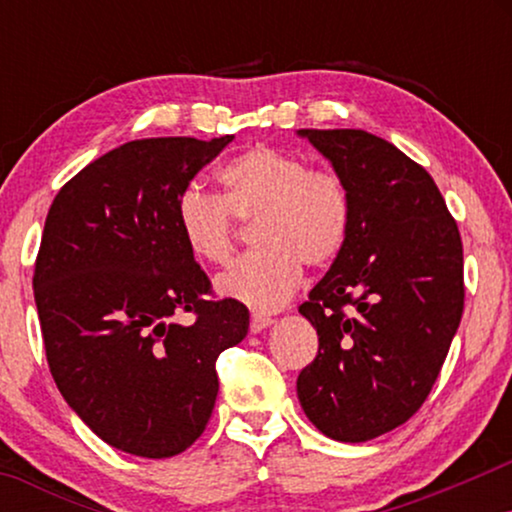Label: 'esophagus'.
I'll use <instances>...</instances> for the list:
<instances>
[{
  "label": "esophagus",
  "mask_w": 512,
  "mask_h": 512,
  "mask_svg": "<svg viewBox=\"0 0 512 512\" xmlns=\"http://www.w3.org/2000/svg\"><path fill=\"white\" fill-rule=\"evenodd\" d=\"M272 317H265V314H254V317H251V333H261L263 328H268V326H272Z\"/></svg>",
  "instance_id": "esophagus-1"
}]
</instances>
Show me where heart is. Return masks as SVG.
I'll return each instance as SVG.
<instances>
[{
	"label": "heart",
	"mask_w": 512,
	"mask_h": 512,
	"mask_svg": "<svg viewBox=\"0 0 512 512\" xmlns=\"http://www.w3.org/2000/svg\"><path fill=\"white\" fill-rule=\"evenodd\" d=\"M223 193L186 188L174 216L186 249L202 263H226L237 224L254 223L256 251L237 258L216 286L254 310L282 307L305 268L319 270L342 254L352 233V195L328 167H310L296 153L258 144L219 170Z\"/></svg>",
	"instance_id": "obj_1"
}]
</instances>
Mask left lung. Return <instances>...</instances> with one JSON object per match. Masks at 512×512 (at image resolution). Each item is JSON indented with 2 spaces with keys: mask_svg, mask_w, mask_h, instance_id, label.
<instances>
[{
  "mask_svg": "<svg viewBox=\"0 0 512 512\" xmlns=\"http://www.w3.org/2000/svg\"><path fill=\"white\" fill-rule=\"evenodd\" d=\"M352 195V233L298 312L319 352L298 375L324 436L366 443L422 408L464 312V247L431 174L366 130H300Z\"/></svg>",
  "mask_w": 512,
  "mask_h": 512,
  "instance_id": "obj_1",
  "label": "left lung"
}]
</instances>
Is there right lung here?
Segmentation results:
<instances>
[{
  "mask_svg": "<svg viewBox=\"0 0 512 512\" xmlns=\"http://www.w3.org/2000/svg\"><path fill=\"white\" fill-rule=\"evenodd\" d=\"M230 142L135 139L83 167L48 209L32 277L48 368L76 415L137 457H174L202 436L216 359L249 331L247 305L212 298L174 216ZM186 311L191 325L176 321Z\"/></svg>",
  "mask_w": 512,
  "mask_h": 512,
  "instance_id": "1",
  "label": "right lung"
}]
</instances>
